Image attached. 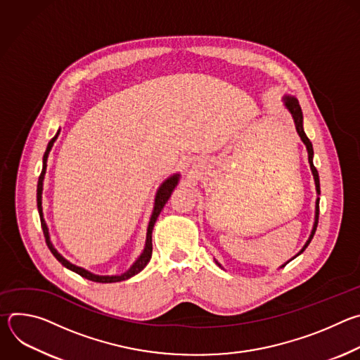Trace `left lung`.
<instances>
[{"label": "left lung", "instance_id": "1", "mask_svg": "<svg viewBox=\"0 0 360 360\" xmlns=\"http://www.w3.org/2000/svg\"><path fill=\"white\" fill-rule=\"evenodd\" d=\"M285 105H286V108L290 111V114H292V117H293V121H295V125H296V131H297V134H299L300 139L303 141V143L306 145L307 155H309L311 169H312V174H314V178H315V184H316V191H318V193H321L319 174H318V169H316V168H315V165H314V146H312V142L309 141V138L306 136V134H304V131H303V115H302V108H300V105H299L297 99H296V98H293V96H286V98H285ZM318 219H319V199L316 200V217H315V225H314L312 235H311L309 240L306 242V245L303 246V249H302L299 253H302V252L307 248V245L311 243V240H312V238H314V235H315V232H316V228H318ZM299 253H297V255H299Z\"/></svg>", "mask_w": 360, "mask_h": 360}]
</instances>
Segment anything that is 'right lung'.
Wrapping results in <instances>:
<instances>
[{
	"label": "right lung",
	"mask_w": 360,
	"mask_h": 360,
	"mask_svg": "<svg viewBox=\"0 0 360 360\" xmlns=\"http://www.w3.org/2000/svg\"><path fill=\"white\" fill-rule=\"evenodd\" d=\"M57 136H58V134H57L53 139L49 141V143H48V146H46V150H45V153H44V160H42V162H44V165H42V172H41V175H39V178H38V185H37V207H38V212H39V219H41V226H42V232H44V236H45V242H46V245H48L51 253H53V255L56 256V258H57V261L61 262L65 268H68L70 271L78 274L79 276H82V278H85V279H88V281H92V282L112 283V282H121V281L129 279L131 276L139 274V272L146 266V264L150 261V256H152V229H153V225H155L157 218L160 217V214H161L162 208L165 207V203L168 202V199H169V196H171L174 188L176 186L178 179H179V175H174V176H171L169 179H167V181L162 184V186L160 188V191H158V195H157V199H155V208H153V212H152V217H150V221H149V225H148V233H146L145 249H143L142 255L138 258V261L131 266V269H129L128 272H125V274L121 275V276H98V275H94V274H91V272H88V271L79 268V266H75V265L70 264L67 259L63 258V256L54 249V246L51 245L49 236H48V228H46L45 221H44V218H42V207H41L42 181H44V174H45V168H46L48 153H49L51 148H53V145H54Z\"/></svg>",
	"instance_id": "add662e5"
}]
</instances>
